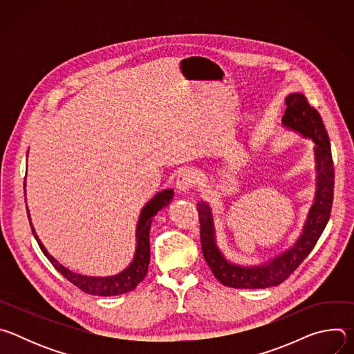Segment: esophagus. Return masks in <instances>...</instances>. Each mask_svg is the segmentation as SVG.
Segmentation results:
<instances>
[{
  "instance_id": "esophagus-1",
  "label": "esophagus",
  "mask_w": 354,
  "mask_h": 354,
  "mask_svg": "<svg viewBox=\"0 0 354 354\" xmlns=\"http://www.w3.org/2000/svg\"><path fill=\"white\" fill-rule=\"evenodd\" d=\"M194 185V176L192 174V171L189 169H182L179 171L178 176H176V189L180 193H186L189 192Z\"/></svg>"
}]
</instances>
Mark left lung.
Here are the masks:
<instances>
[{
    "label": "left lung",
    "mask_w": 354,
    "mask_h": 354,
    "mask_svg": "<svg viewBox=\"0 0 354 354\" xmlns=\"http://www.w3.org/2000/svg\"><path fill=\"white\" fill-rule=\"evenodd\" d=\"M286 112L281 119L291 129L315 142L314 157L317 169V192L307 223L292 248L269 262L257 266H239L228 262L216 243L212 209L205 201L197 203L200 220V243L203 257L216 279L234 288H268L281 284L302 263L322 235L332 210L335 169L329 136L321 115L302 93L286 97Z\"/></svg>",
    "instance_id": "8db88e82"
}]
</instances>
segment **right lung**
<instances>
[{
    "label": "right lung",
    "mask_w": 354,
    "mask_h": 354,
    "mask_svg": "<svg viewBox=\"0 0 354 354\" xmlns=\"http://www.w3.org/2000/svg\"><path fill=\"white\" fill-rule=\"evenodd\" d=\"M174 197V190L167 189L160 193H157L153 198H151L148 203L144 206L141 210L138 223H137V231H136V238H137V248H136V255L130 266L123 270L122 273L116 276H109V277H92V276H82L78 273H74L60 265L52 255H48V252L35 234V230L32 227V232L44 254V257L50 261L55 266L57 272H60L70 283L77 286L80 290H82L86 294L91 295H102V297H109V295H119L129 292L137 287L138 283L142 281L148 272V265H149V228L151 223H153L154 216L164 209L165 206L169 205V201ZM29 217V212H28ZM30 220V217H29Z\"/></svg>",
    "instance_id": "obj_1"
}]
</instances>
